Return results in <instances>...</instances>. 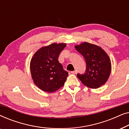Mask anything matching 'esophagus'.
<instances>
[{
	"label": "esophagus",
	"mask_w": 129,
	"mask_h": 129,
	"mask_svg": "<svg viewBox=\"0 0 129 129\" xmlns=\"http://www.w3.org/2000/svg\"><path fill=\"white\" fill-rule=\"evenodd\" d=\"M71 73L72 74H74V75H76V74L77 73V70H74V71L71 72Z\"/></svg>",
	"instance_id": "esophagus-1"
}]
</instances>
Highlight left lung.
Instances as JSON below:
<instances>
[{"mask_svg": "<svg viewBox=\"0 0 129 129\" xmlns=\"http://www.w3.org/2000/svg\"><path fill=\"white\" fill-rule=\"evenodd\" d=\"M75 48L83 56L86 63L84 73L77 75L82 83L91 89H97L105 84L110 76L112 65L105 50L87 42L75 46Z\"/></svg>", "mask_w": 129, "mask_h": 129, "instance_id": "left-lung-1", "label": "left lung"}]
</instances>
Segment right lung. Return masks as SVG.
Listing matches in <instances>:
<instances>
[{"mask_svg": "<svg viewBox=\"0 0 129 129\" xmlns=\"http://www.w3.org/2000/svg\"><path fill=\"white\" fill-rule=\"evenodd\" d=\"M66 44L54 43L42 47L30 61L31 77L35 84L44 91L54 92L64 85L68 72L58 61Z\"/></svg>", "mask_w": 129, "mask_h": 129, "instance_id": "1", "label": "right lung"}]
</instances>
